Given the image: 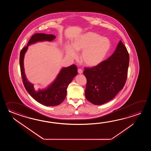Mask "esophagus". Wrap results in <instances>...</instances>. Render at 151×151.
<instances>
[{
	"mask_svg": "<svg viewBox=\"0 0 151 151\" xmlns=\"http://www.w3.org/2000/svg\"><path fill=\"white\" fill-rule=\"evenodd\" d=\"M78 73H79V74H81V73L83 72V70L81 69V68H78Z\"/></svg>",
	"mask_w": 151,
	"mask_h": 151,
	"instance_id": "esophagus-1",
	"label": "esophagus"
}]
</instances>
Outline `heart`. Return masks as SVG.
Listing matches in <instances>:
<instances>
[{"instance_id": "heart-1", "label": "heart", "mask_w": 151, "mask_h": 151, "mask_svg": "<svg viewBox=\"0 0 151 151\" xmlns=\"http://www.w3.org/2000/svg\"><path fill=\"white\" fill-rule=\"evenodd\" d=\"M111 47L109 39L96 32H87L76 39L72 46L66 45L65 50L68 57L73 59L78 57L76 51H83L81 55L82 62L87 66L94 67L103 62Z\"/></svg>"}]
</instances>
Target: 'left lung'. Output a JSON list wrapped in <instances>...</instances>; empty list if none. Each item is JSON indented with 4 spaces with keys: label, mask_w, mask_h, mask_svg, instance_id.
Here are the masks:
<instances>
[{
    "label": "left lung",
    "mask_w": 151,
    "mask_h": 151,
    "mask_svg": "<svg viewBox=\"0 0 151 151\" xmlns=\"http://www.w3.org/2000/svg\"><path fill=\"white\" fill-rule=\"evenodd\" d=\"M129 61L127 50L120 40L107 60L93 68H85L87 100L94 105H100L114 98L125 84Z\"/></svg>",
    "instance_id": "obj_1"
}]
</instances>
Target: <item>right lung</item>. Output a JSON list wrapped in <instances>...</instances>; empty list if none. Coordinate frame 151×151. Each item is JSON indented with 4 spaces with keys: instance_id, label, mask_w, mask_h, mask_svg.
Returning <instances> with one entry per match:
<instances>
[{
    "instance_id": "add662e5",
    "label": "right lung",
    "mask_w": 151,
    "mask_h": 151,
    "mask_svg": "<svg viewBox=\"0 0 151 151\" xmlns=\"http://www.w3.org/2000/svg\"><path fill=\"white\" fill-rule=\"evenodd\" d=\"M55 38V35H52L35 33L32 35L27 46L24 47L20 53V72L23 84L26 90L37 102L46 106H57L64 100L67 93L68 86L78 73L77 66L73 64L68 68H63L51 85L45 90L36 91L34 88L33 85L30 83L26 77L24 68V58L29 45L38 42H51Z\"/></svg>"
}]
</instances>
